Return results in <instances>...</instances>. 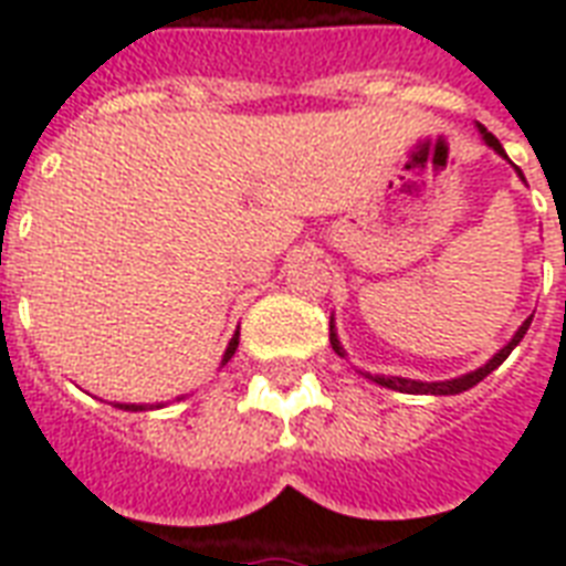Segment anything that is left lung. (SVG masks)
I'll use <instances>...</instances> for the list:
<instances>
[{"mask_svg":"<svg viewBox=\"0 0 566 566\" xmlns=\"http://www.w3.org/2000/svg\"><path fill=\"white\" fill-rule=\"evenodd\" d=\"M479 129H482V136H485L488 148H494L500 154V157H506V150H503V145H500V142H497V136H491V133H488L485 127H479ZM518 175H522V172H518ZM531 321H534V315L524 321L522 327H518V333H515L510 343L500 348L497 355L488 360L485 367H479V369H475V373H467V376H461V379H451V381H416V379H400V376H376V381H379L381 388H391V391H400V394H461V391H470L473 385H479V381L485 379L488 373H494V369H497L500 364H503V360H506V357L512 355V348H515V345H518L524 339V333H527V327H531ZM331 345H333V352H336V355L345 357L343 345H339V339H336V333H333V321H331Z\"/></svg>","mask_w":566,"mask_h":566,"instance_id":"1","label":"left lung"}]
</instances>
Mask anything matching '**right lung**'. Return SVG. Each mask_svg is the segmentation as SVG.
Instances as JSON below:
<instances>
[{
    "instance_id": "add662e5",
    "label": "right lung",
    "mask_w": 566,
    "mask_h": 566,
    "mask_svg": "<svg viewBox=\"0 0 566 566\" xmlns=\"http://www.w3.org/2000/svg\"><path fill=\"white\" fill-rule=\"evenodd\" d=\"M235 348H239V333H235L233 339H230V345H227V352H223V364L230 360V357L235 355ZM120 406V409H129V412H136V409H142V406H133V403H115Z\"/></svg>"
}]
</instances>
